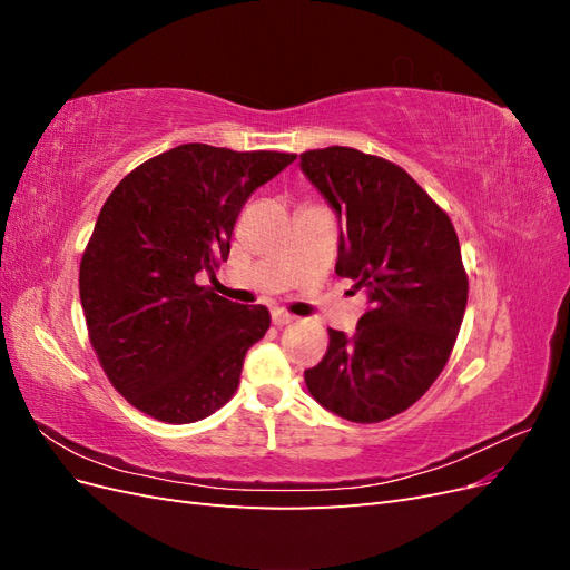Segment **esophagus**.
I'll return each mask as SVG.
<instances>
[{
  "instance_id": "34e87169",
  "label": "esophagus",
  "mask_w": 570,
  "mask_h": 570,
  "mask_svg": "<svg viewBox=\"0 0 570 570\" xmlns=\"http://www.w3.org/2000/svg\"><path fill=\"white\" fill-rule=\"evenodd\" d=\"M271 321H273V325H278V327H281V325H287V323L295 321V316L287 314V312H283V308H273Z\"/></svg>"
}]
</instances>
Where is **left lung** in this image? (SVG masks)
I'll return each instance as SVG.
<instances>
[{
	"instance_id": "8db88e82",
	"label": "left lung",
	"mask_w": 570,
	"mask_h": 570,
	"mask_svg": "<svg viewBox=\"0 0 570 570\" xmlns=\"http://www.w3.org/2000/svg\"><path fill=\"white\" fill-rule=\"evenodd\" d=\"M299 168L340 220L335 273L371 302L352 335L327 331L306 387L344 421L392 419L435 383L456 342L469 302L456 230L404 168L381 157L325 147L299 154Z\"/></svg>"
}]
</instances>
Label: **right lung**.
I'll return each instance as SVG.
<instances>
[{"instance_id":"obj_1","label":"right lung","mask_w":570,"mask_h":570,"mask_svg":"<svg viewBox=\"0 0 570 570\" xmlns=\"http://www.w3.org/2000/svg\"><path fill=\"white\" fill-rule=\"evenodd\" d=\"M297 154L180 145L137 166L97 216L80 304L111 385L147 416L195 423L226 404L268 308L197 285L230 254L249 195Z\"/></svg>"}]
</instances>
